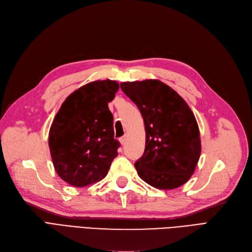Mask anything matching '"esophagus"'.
Instances as JSON below:
<instances>
[{"instance_id":"obj_1","label":"esophagus","mask_w":252,"mask_h":252,"mask_svg":"<svg viewBox=\"0 0 252 252\" xmlns=\"http://www.w3.org/2000/svg\"><path fill=\"white\" fill-rule=\"evenodd\" d=\"M119 141H120V143H121V145H125L126 144V136H123L119 139Z\"/></svg>"}]
</instances>
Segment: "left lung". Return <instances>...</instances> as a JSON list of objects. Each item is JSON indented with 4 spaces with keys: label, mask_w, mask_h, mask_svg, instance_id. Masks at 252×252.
I'll use <instances>...</instances> for the list:
<instances>
[{
    "label": "left lung",
    "mask_w": 252,
    "mask_h": 252,
    "mask_svg": "<svg viewBox=\"0 0 252 252\" xmlns=\"http://www.w3.org/2000/svg\"><path fill=\"white\" fill-rule=\"evenodd\" d=\"M121 90L139 109L145 126V149L135 163L138 176L159 189L186 183L200 158L197 120L189 104L158 79L120 84Z\"/></svg>",
    "instance_id": "1"
}]
</instances>
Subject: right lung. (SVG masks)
I'll list each match as a JSON object with an SVG mask.
<instances>
[{"label":"right lung","instance_id":"right-lung-1","mask_svg":"<svg viewBox=\"0 0 252 252\" xmlns=\"http://www.w3.org/2000/svg\"><path fill=\"white\" fill-rule=\"evenodd\" d=\"M119 85L96 80L70 94L55 115L49 148L56 173L75 188L98 182L107 176L120 147L114 139L113 115L108 103Z\"/></svg>","mask_w":252,"mask_h":252}]
</instances>
